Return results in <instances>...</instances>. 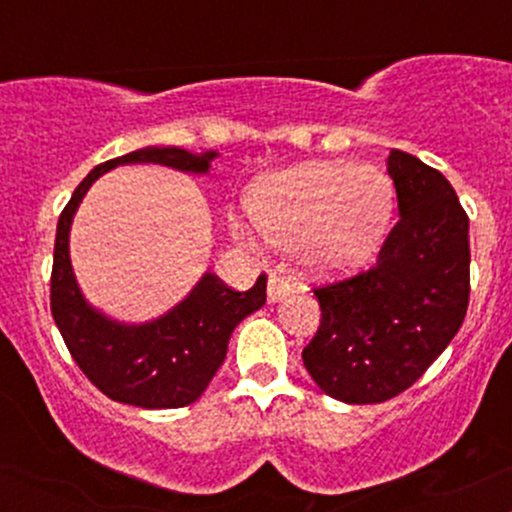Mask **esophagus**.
Segmentation results:
<instances>
[{
  "mask_svg": "<svg viewBox=\"0 0 512 512\" xmlns=\"http://www.w3.org/2000/svg\"><path fill=\"white\" fill-rule=\"evenodd\" d=\"M293 286L289 284V279H284V276L279 274H269V281H267V298L269 303H276L281 301V298H286L291 293Z\"/></svg>",
  "mask_w": 512,
  "mask_h": 512,
  "instance_id": "obj_1",
  "label": "esophagus"
}]
</instances>
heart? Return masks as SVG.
Masks as SVG:
<instances>
[{
	"mask_svg": "<svg viewBox=\"0 0 512 512\" xmlns=\"http://www.w3.org/2000/svg\"><path fill=\"white\" fill-rule=\"evenodd\" d=\"M390 182L380 170L346 163H305L255 182L250 219L281 245L298 240V255L317 272H346L378 248L390 216ZM240 240L248 231L233 226Z\"/></svg>",
	"mask_w": 512,
	"mask_h": 512,
	"instance_id": "heart-1",
	"label": "heart"
}]
</instances>
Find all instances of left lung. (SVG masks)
Masks as SVG:
<instances>
[{"label":"left lung","instance_id":"8db88e82","mask_svg":"<svg viewBox=\"0 0 512 512\" xmlns=\"http://www.w3.org/2000/svg\"><path fill=\"white\" fill-rule=\"evenodd\" d=\"M399 219L373 267L315 286L310 378L346 404L387 402L426 373L469 305V216L443 173L392 149Z\"/></svg>","mask_w":512,"mask_h":512}]
</instances>
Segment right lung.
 <instances>
[{"label":"right lung","instance_id":"obj_1","mask_svg":"<svg viewBox=\"0 0 512 512\" xmlns=\"http://www.w3.org/2000/svg\"><path fill=\"white\" fill-rule=\"evenodd\" d=\"M214 151L195 156L178 146H146L96 166L74 190L57 221L50 276V310L69 354L105 397L142 409H178L202 397L226 358L240 320L267 301V276L248 291L204 274L195 291L161 320L127 327L88 308L69 264V226L81 197L105 170L122 163H161L187 173H207Z\"/></svg>","mask_w":512,"mask_h":512}]
</instances>
